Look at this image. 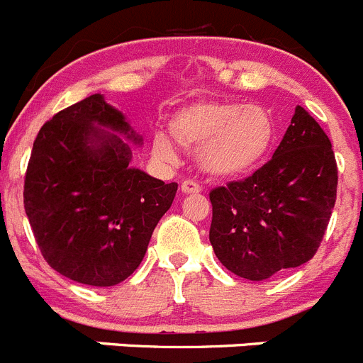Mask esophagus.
I'll return each mask as SVG.
<instances>
[{
    "instance_id": "1",
    "label": "esophagus",
    "mask_w": 363,
    "mask_h": 363,
    "mask_svg": "<svg viewBox=\"0 0 363 363\" xmlns=\"http://www.w3.org/2000/svg\"><path fill=\"white\" fill-rule=\"evenodd\" d=\"M182 194H199L201 191V184L195 181H184L181 184Z\"/></svg>"
}]
</instances>
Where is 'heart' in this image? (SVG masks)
<instances>
[{"label": "heart", "instance_id": "1", "mask_svg": "<svg viewBox=\"0 0 363 363\" xmlns=\"http://www.w3.org/2000/svg\"><path fill=\"white\" fill-rule=\"evenodd\" d=\"M174 141L189 152L206 174L235 177L259 164L275 141V121L259 104L204 101L186 106L169 121ZM153 155L172 162L175 150L164 135L153 137Z\"/></svg>", "mask_w": 363, "mask_h": 363}]
</instances>
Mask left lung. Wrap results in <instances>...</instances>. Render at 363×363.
Instances as JSON below:
<instances>
[{
    "label": "left lung",
    "mask_w": 363,
    "mask_h": 363,
    "mask_svg": "<svg viewBox=\"0 0 363 363\" xmlns=\"http://www.w3.org/2000/svg\"><path fill=\"white\" fill-rule=\"evenodd\" d=\"M338 168L331 141L296 106L273 157L253 175L210 191V242L222 266L267 280L311 260L336 201Z\"/></svg>",
    "instance_id": "8db88e82"
}]
</instances>
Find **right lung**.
<instances>
[{"mask_svg": "<svg viewBox=\"0 0 363 363\" xmlns=\"http://www.w3.org/2000/svg\"><path fill=\"white\" fill-rule=\"evenodd\" d=\"M141 139L101 94L55 113L32 146L23 204L43 259L86 286H116L139 267L177 182L132 168Z\"/></svg>", "mask_w": 363, "mask_h": 363, "instance_id": "1", "label": "right lung"}]
</instances>
